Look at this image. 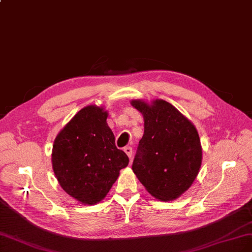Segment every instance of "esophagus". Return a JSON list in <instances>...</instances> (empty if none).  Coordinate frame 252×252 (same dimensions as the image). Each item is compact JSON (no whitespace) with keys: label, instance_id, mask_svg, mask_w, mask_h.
Instances as JSON below:
<instances>
[{"label":"esophagus","instance_id":"obj_1","mask_svg":"<svg viewBox=\"0 0 252 252\" xmlns=\"http://www.w3.org/2000/svg\"><path fill=\"white\" fill-rule=\"evenodd\" d=\"M124 151H125V153L127 154L128 158H129L130 159H131V158H132V152H133L131 147H126V148H124Z\"/></svg>","mask_w":252,"mask_h":252}]
</instances>
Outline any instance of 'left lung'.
I'll return each mask as SVG.
<instances>
[{
  "label": "left lung",
  "mask_w": 252,
  "mask_h": 252,
  "mask_svg": "<svg viewBox=\"0 0 252 252\" xmlns=\"http://www.w3.org/2000/svg\"><path fill=\"white\" fill-rule=\"evenodd\" d=\"M144 117V135L132 163L134 174L161 201L178 198L193 185L202 161L196 127L169 102L132 100Z\"/></svg>",
  "instance_id": "8db88e82"
}]
</instances>
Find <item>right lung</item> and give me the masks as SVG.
<instances>
[{"mask_svg":"<svg viewBox=\"0 0 252 252\" xmlns=\"http://www.w3.org/2000/svg\"><path fill=\"white\" fill-rule=\"evenodd\" d=\"M107 117L103 107L82 108L60 130L52 150V166L59 185L86 205L105 198L120 170L129 162L126 153L116 147Z\"/></svg>","mask_w":252,"mask_h":252,"instance_id":"obj_1","label":"right lung"}]
</instances>
